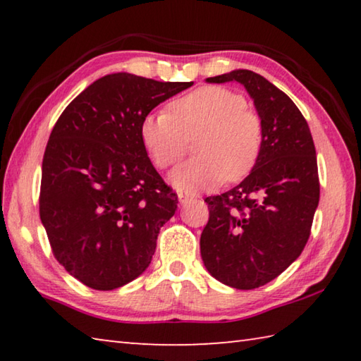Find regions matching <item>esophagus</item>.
Returning <instances> with one entry per match:
<instances>
[{
  "mask_svg": "<svg viewBox=\"0 0 361 361\" xmlns=\"http://www.w3.org/2000/svg\"><path fill=\"white\" fill-rule=\"evenodd\" d=\"M194 195H189L185 192H178V199H180V204H188L189 200H192Z\"/></svg>",
  "mask_w": 361,
  "mask_h": 361,
  "instance_id": "34e87169",
  "label": "esophagus"
}]
</instances>
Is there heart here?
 <instances>
[{"mask_svg": "<svg viewBox=\"0 0 361 361\" xmlns=\"http://www.w3.org/2000/svg\"><path fill=\"white\" fill-rule=\"evenodd\" d=\"M197 157L170 175L183 191L239 181L252 172L262 149V121L234 90L207 85L169 103L167 113H149L140 122V138L156 167L166 170L186 154L188 140Z\"/></svg>", "mask_w": 361, "mask_h": 361, "instance_id": "b5f03b06", "label": "heart"}]
</instances>
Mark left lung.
<instances>
[{
  "mask_svg": "<svg viewBox=\"0 0 361 361\" xmlns=\"http://www.w3.org/2000/svg\"><path fill=\"white\" fill-rule=\"evenodd\" d=\"M207 81L245 85L262 121V149L240 185L205 199L209 223L200 255L221 283L259 288L279 277L309 240L320 199L312 133L290 97L258 73L234 70Z\"/></svg>",
  "mask_w": 361,
  "mask_h": 361,
  "instance_id": "8db88e82",
  "label": "left lung"
}]
</instances>
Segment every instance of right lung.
I'll use <instances>...</instances> for the list:
<instances>
[{"label":"right lung","mask_w":361,"mask_h":361,"mask_svg":"<svg viewBox=\"0 0 361 361\" xmlns=\"http://www.w3.org/2000/svg\"><path fill=\"white\" fill-rule=\"evenodd\" d=\"M191 85L106 75L54 126L42 157L39 216L56 259L89 288H119L149 266L178 197L152 167L140 122Z\"/></svg>","instance_id":"1"}]
</instances>
